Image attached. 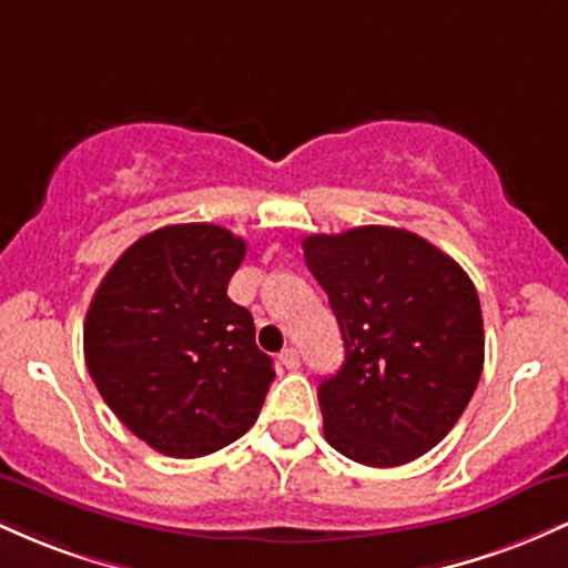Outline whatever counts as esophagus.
I'll use <instances>...</instances> for the list:
<instances>
[{"label": "esophagus", "instance_id": "esophagus-1", "mask_svg": "<svg viewBox=\"0 0 568 568\" xmlns=\"http://www.w3.org/2000/svg\"><path fill=\"white\" fill-rule=\"evenodd\" d=\"M280 363H283V366L288 368V371H296L298 363H302V361H298V352L293 349V347H288V349L280 352Z\"/></svg>", "mask_w": 568, "mask_h": 568}]
</instances>
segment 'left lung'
<instances>
[{"label":"left lung","mask_w":568,"mask_h":568,"mask_svg":"<svg viewBox=\"0 0 568 568\" xmlns=\"http://www.w3.org/2000/svg\"><path fill=\"white\" fill-rule=\"evenodd\" d=\"M302 245L344 338V366L317 387L325 440L368 467L427 454L465 414L484 371L473 280L395 226L310 234Z\"/></svg>","instance_id":"left-lung-1"}]
</instances>
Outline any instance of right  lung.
<instances>
[{"instance_id":"right-lung-1","label":"right lung","mask_w":568,"mask_h":568,"mask_svg":"<svg viewBox=\"0 0 568 568\" xmlns=\"http://www.w3.org/2000/svg\"><path fill=\"white\" fill-rule=\"evenodd\" d=\"M245 240L216 224L143 234L98 285L84 363L116 419L154 452L194 459L251 429L275 379L226 285Z\"/></svg>"}]
</instances>
